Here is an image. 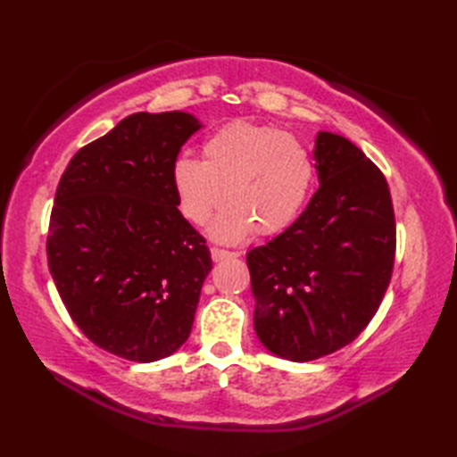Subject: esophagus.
<instances>
[{
    "instance_id": "obj_1",
    "label": "esophagus",
    "mask_w": 457,
    "mask_h": 457,
    "mask_svg": "<svg viewBox=\"0 0 457 457\" xmlns=\"http://www.w3.org/2000/svg\"><path fill=\"white\" fill-rule=\"evenodd\" d=\"M210 253H212V261H216V263H220V261H226V259H234V257H237V253H231V251L218 249V247H212V249H210Z\"/></svg>"
}]
</instances>
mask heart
<instances>
[{"label": "heart", "instance_id": "obj_1", "mask_svg": "<svg viewBox=\"0 0 457 457\" xmlns=\"http://www.w3.org/2000/svg\"><path fill=\"white\" fill-rule=\"evenodd\" d=\"M204 161L180 157L172 184L180 210L192 223L206 226L223 200L212 234L237 244L257 229L277 234L303 210L314 184V161L295 135L269 125L231 121L204 143Z\"/></svg>", "mask_w": 457, "mask_h": 457}]
</instances>
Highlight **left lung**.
<instances>
[{
	"instance_id": "left-lung-1",
	"label": "left lung",
	"mask_w": 457,
	"mask_h": 457,
	"mask_svg": "<svg viewBox=\"0 0 457 457\" xmlns=\"http://www.w3.org/2000/svg\"><path fill=\"white\" fill-rule=\"evenodd\" d=\"M320 188L269 244L251 249L253 326L270 353L312 361L371 322L391 283L396 228L389 184L342 135L320 131Z\"/></svg>"
}]
</instances>
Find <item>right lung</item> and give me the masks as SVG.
Returning <instances> with one entry per match:
<instances>
[{"label": "right lung", "instance_id": "right-lung-1", "mask_svg": "<svg viewBox=\"0 0 457 457\" xmlns=\"http://www.w3.org/2000/svg\"><path fill=\"white\" fill-rule=\"evenodd\" d=\"M202 123L187 112H139L74 154L58 182L48 270L84 336L151 363L187 342L212 270L179 210L172 167Z\"/></svg>", "mask_w": 457, "mask_h": 457}]
</instances>
